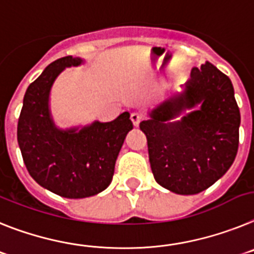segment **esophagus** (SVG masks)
Returning a JSON list of instances; mask_svg holds the SVG:
<instances>
[{
    "mask_svg": "<svg viewBox=\"0 0 254 254\" xmlns=\"http://www.w3.org/2000/svg\"><path fill=\"white\" fill-rule=\"evenodd\" d=\"M130 119L133 121L134 127H138L140 124V121L143 120V115L139 114V112H133V114L130 115Z\"/></svg>",
    "mask_w": 254,
    "mask_h": 254,
    "instance_id": "34e87169",
    "label": "esophagus"
}]
</instances>
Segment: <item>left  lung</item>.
I'll return each mask as SVG.
<instances>
[{"mask_svg": "<svg viewBox=\"0 0 254 254\" xmlns=\"http://www.w3.org/2000/svg\"><path fill=\"white\" fill-rule=\"evenodd\" d=\"M201 109L170 123L183 109ZM139 127L147 136L154 179L176 194L206 190L233 165L239 145L240 111L228 75L207 61L193 67L184 93L171 97Z\"/></svg>", "mask_w": 254, "mask_h": 254, "instance_id": "8db88e82", "label": "left lung"}]
</instances>
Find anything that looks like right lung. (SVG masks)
I'll return each instance as SVG.
<instances>
[{
  "label": "right lung",
  "mask_w": 254,
  "mask_h": 254,
  "mask_svg": "<svg viewBox=\"0 0 254 254\" xmlns=\"http://www.w3.org/2000/svg\"><path fill=\"white\" fill-rule=\"evenodd\" d=\"M80 64L71 56L50 64L26 89L17 123V143L30 176L65 198L90 197L109 187L121 145L133 129L129 112L79 131L55 127L48 110L51 87L65 67Z\"/></svg>",
  "instance_id": "add662e5"
}]
</instances>
